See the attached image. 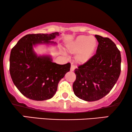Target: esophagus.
Here are the masks:
<instances>
[{"mask_svg":"<svg viewBox=\"0 0 132 132\" xmlns=\"http://www.w3.org/2000/svg\"><path fill=\"white\" fill-rule=\"evenodd\" d=\"M75 69V66L73 64H71V68H70V71H73Z\"/></svg>","mask_w":132,"mask_h":132,"instance_id":"34e87169","label":"esophagus"}]
</instances>
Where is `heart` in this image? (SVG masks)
Masks as SVG:
<instances>
[{
  "label": "heart",
  "instance_id": "heart-1",
  "mask_svg": "<svg viewBox=\"0 0 132 132\" xmlns=\"http://www.w3.org/2000/svg\"><path fill=\"white\" fill-rule=\"evenodd\" d=\"M97 47V40L94 37L79 35L67 45L69 53H77L76 61L80 64H85L93 57Z\"/></svg>",
  "mask_w": 132,
  "mask_h": 132
}]
</instances>
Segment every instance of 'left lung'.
Here are the masks:
<instances>
[{"label": "left lung", "mask_w": 132, "mask_h": 132, "mask_svg": "<svg viewBox=\"0 0 132 132\" xmlns=\"http://www.w3.org/2000/svg\"><path fill=\"white\" fill-rule=\"evenodd\" d=\"M98 42L96 53L75 70V94L87 102L102 98L112 89L121 73L120 51L109 38L95 35Z\"/></svg>", "instance_id": "8db88e82"}]
</instances>
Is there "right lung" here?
Wrapping results in <instances>:
<instances>
[{"label":"right lung","mask_w":132,"mask_h":132,"mask_svg":"<svg viewBox=\"0 0 132 132\" xmlns=\"http://www.w3.org/2000/svg\"><path fill=\"white\" fill-rule=\"evenodd\" d=\"M58 32L28 34L21 38L11 51L10 72L12 82L27 98L43 101L52 98L59 81L70 70V63L59 65L50 56H38L33 46L53 44Z\"/></svg>","instance_id":"right-lung-1"}]
</instances>
